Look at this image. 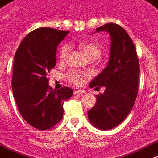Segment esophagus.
Returning <instances> with one entry per match:
<instances>
[{
    "mask_svg": "<svg viewBox=\"0 0 158 158\" xmlns=\"http://www.w3.org/2000/svg\"><path fill=\"white\" fill-rule=\"evenodd\" d=\"M85 93V90L83 89H77V90H74V94H82Z\"/></svg>",
    "mask_w": 158,
    "mask_h": 158,
    "instance_id": "1",
    "label": "esophagus"
}]
</instances>
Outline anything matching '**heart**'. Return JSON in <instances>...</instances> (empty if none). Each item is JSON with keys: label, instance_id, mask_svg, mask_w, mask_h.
Returning <instances> with one entry per match:
<instances>
[{"label": "heart", "instance_id": "heart-1", "mask_svg": "<svg viewBox=\"0 0 158 158\" xmlns=\"http://www.w3.org/2000/svg\"><path fill=\"white\" fill-rule=\"evenodd\" d=\"M78 46L80 49L82 50L85 56L88 59L94 60L97 59L102 53V46L98 41L95 40H84L80 41L78 43ZM71 50V47L68 43H64L58 52V57L61 61L66 60L69 53ZM86 77H88V74L85 73H81L79 71H70L67 74V79L70 83L73 85H81Z\"/></svg>", "mask_w": 158, "mask_h": 158}]
</instances>
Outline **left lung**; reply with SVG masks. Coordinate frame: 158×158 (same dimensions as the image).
<instances>
[{
	"label": "left lung",
	"mask_w": 158,
	"mask_h": 158,
	"mask_svg": "<svg viewBox=\"0 0 158 158\" xmlns=\"http://www.w3.org/2000/svg\"><path fill=\"white\" fill-rule=\"evenodd\" d=\"M110 36V55L107 67L91 81V88L105 86L96 95V104L88 112L90 123L98 129L110 130L127 118L138 93L140 65L136 50L126 30L114 23L96 28Z\"/></svg>",
	"instance_id": "8db88e82"
}]
</instances>
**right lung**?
I'll return each instance as SVG.
<instances>
[{
  "label": "right lung",
  "instance_id": "add662e5",
  "mask_svg": "<svg viewBox=\"0 0 158 158\" xmlns=\"http://www.w3.org/2000/svg\"><path fill=\"white\" fill-rule=\"evenodd\" d=\"M69 31L50 27L35 29L27 35L15 53L11 87L20 114L29 125L41 131L61 121L64 102L73 89H52L48 73L56 65L57 47Z\"/></svg>",
  "mask_w": 158,
  "mask_h": 158
}]
</instances>
